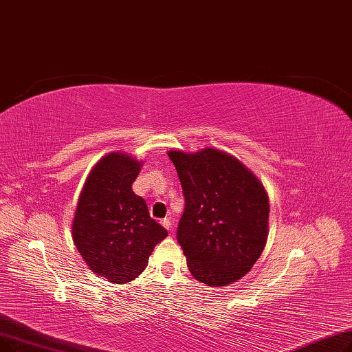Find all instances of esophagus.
Masks as SVG:
<instances>
[{"mask_svg": "<svg viewBox=\"0 0 352 352\" xmlns=\"http://www.w3.org/2000/svg\"><path fill=\"white\" fill-rule=\"evenodd\" d=\"M170 225H172V222H170L169 217H166V219H163V221H162V226H163V228H166V229L169 230V232H172V226H170Z\"/></svg>", "mask_w": 352, "mask_h": 352, "instance_id": "esophagus-1", "label": "esophagus"}]
</instances>
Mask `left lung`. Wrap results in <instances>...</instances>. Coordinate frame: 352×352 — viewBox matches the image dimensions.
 <instances>
[{"instance_id":"obj_1","label":"left lung","mask_w":352,"mask_h":352,"mask_svg":"<svg viewBox=\"0 0 352 352\" xmlns=\"http://www.w3.org/2000/svg\"><path fill=\"white\" fill-rule=\"evenodd\" d=\"M185 195L177 242L195 279L226 287L255 265L267 239L270 197L256 175L216 147L167 152Z\"/></svg>"}]
</instances>
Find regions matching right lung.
<instances>
[{
	"label": "right lung",
	"mask_w": 352,
	"mask_h": 352,
	"mask_svg": "<svg viewBox=\"0 0 352 352\" xmlns=\"http://www.w3.org/2000/svg\"><path fill=\"white\" fill-rule=\"evenodd\" d=\"M143 162L111 152L90 170L73 219V241L90 270L111 283L135 280L167 230L131 189Z\"/></svg>",
	"instance_id": "1"
}]
</instances>
